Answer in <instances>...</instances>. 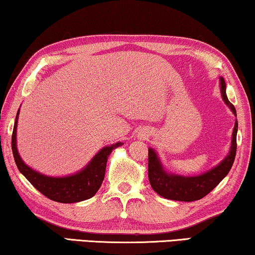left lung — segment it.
I'll return each instance as SVG.
<instances>
[{
  "label": "left lung",
  "instance_id": "8db88e82",
  "mask_svg": "<svg viewBox=\"0 0 255 255\" xmlns=\"http://www.w3.org/2000/svg\"><path fill=\"white\" fill-rule=\"evenodd\" d=\"M225 89H227V84H225L224 78L221 77V92L224 102L230 107L232 112L237 114L235 106L229 102ZM237 130H238V123L236 121L234 132H232L231 148L225 159L222 160V163L218 164L216 167L196 177H182V175L166 173L156 152L152 149H149L148 175L153 191L165 199L185 201V202L200 200L209 194L223 180L234 165L237 151Z\"/></svg>",
  "mask_w": 255,
  "mask_h": 255
}]
</instances>
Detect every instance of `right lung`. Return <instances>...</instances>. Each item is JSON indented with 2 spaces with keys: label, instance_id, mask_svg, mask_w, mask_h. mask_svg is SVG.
<instances>
[{
  "label": "right lung",
  "instance_id": "obj_1",
  "mask_svg": "<svg viewBox=\"0 0 255 255\" xmlns=\"http://www.w3.org/2000/svg\"><path fill=\"white\" fill-rule=\"evenodd\" d=\"M19 110L17 112L15 125L11 136V149L13 153V158L20 173L27 179L28 181L37 188L41 194L46 198L51 199L55 202L60 203H75L80 202L92 198L97 191L100 188L105 178L106 163L110 153L123 143L118 142L111 146H105L97 155L93 157L87 167L83 168L81 172L63 178H52L44 175L39 172L32 170L28 167L23 160H21L16 145V128L17 120H18Z\"/></svg>",
  "mask_w": 255,
  "mask_h": 255
}]
</instances>
